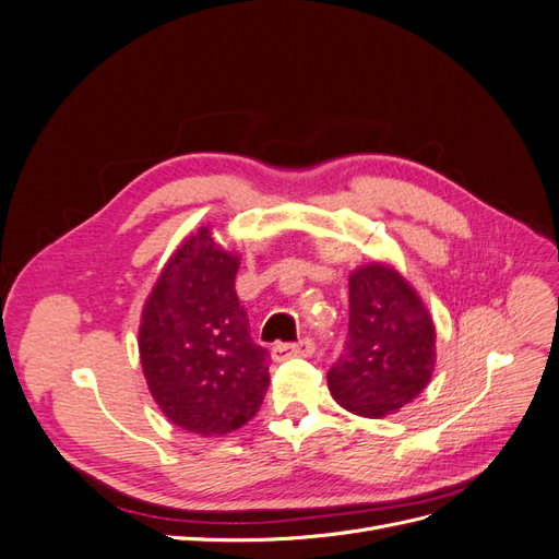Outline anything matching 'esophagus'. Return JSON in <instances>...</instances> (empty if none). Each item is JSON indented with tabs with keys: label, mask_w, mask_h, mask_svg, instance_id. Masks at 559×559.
Segmentation results:
<instances>
[{
	"label": "esophagus",
	"mask_w": 559,
	"mask_h": 559,
	"mask_svg": "<svg viewBox=\"0 0 559 559\" xmlns=\"http://www.w3.org/2000/svg\"><path fill=\"white\" fill-rule=\"evenodd\" d=\"M314 352V343L310 341V337H302L300 343H280L273 347V359L275 361H284L289 357H310V354Z\"/></svg>",
	"instance_id": "esophagus-1"
}]
</instances>
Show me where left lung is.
I'll return each mask as SVG.
<instances>
[{
  "mask_svg": "<svg viewBox=\"0 0 559 559\" xmlns=\"http://www.w3.org/2000/svg\"><path fill=\"white\" fill-rule=\"evenodd\" d=\"M436 366V326L394 265L373 261L349 275V329L329 370L331 396L361 417H386L413 403Z\"/></svg>",
  "mask_w": 559,
  "mask_h": 559,
  "instance_id": "obj_1",
  "label": "left lung"
}]
</instances>
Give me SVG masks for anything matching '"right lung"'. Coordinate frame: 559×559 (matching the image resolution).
Masks as SVG:
<instances>
[{"label": "right lung", "instance_id": "add662e5", "mask_svg": "<svg viewBox=\"0 0 559 559\" xmlns=\"http://www.w3.org/2000/svg\"><path fill=\"white\" fill-rule=\"evenodd\" d=\"M238 267L240 253L200 226L167 259L142 308L148 392L175 427L202 438L247 425L270 384V354L251 341L235 294Z\"/></svg>", "mask_w": 559, "mask_h": 559}]
</instances>
